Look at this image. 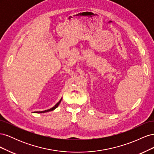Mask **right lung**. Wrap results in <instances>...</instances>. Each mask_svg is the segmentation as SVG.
Here are the masks:
<instances>
[{
    "mask_svg": "<svg viewBox=\"0 0 154 154\" xmlns=\"http://www.w3.org/2000/svg\"><path fill=\"white\" fill-rule=\"evenodd\" d=\"M62 99L60 100L58 103L55 105V106H54L53 108H51V109H48V110H44V111H37V112H36V113H44V112H49V111H51V110H54L56 108H57L58 107V106L59 105V104L60 103V102H61V101H62Z\"/></svg>",
    "mask_w": 154,
    "mask_h": 154,
    "instance_id": "add662e5",
    "label": "right lung"
}]
</instances>
